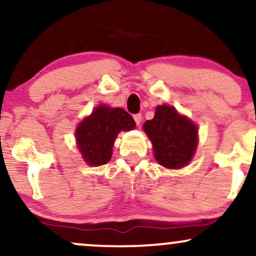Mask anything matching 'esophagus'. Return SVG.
<instances>
[{
    "label": "esophagus",
    "mask_w": 256,
    "mask_h": 256,
    "mask_svg": "<svg viewBox=\"0 0 256 256\" xmlns=\"http://www.w3.org/2000/svg\"><path fill=\"white\" fill-rule=\"evenodd\" d=\"M134 122H136V124H137V125H140V122H142V114H140V113L134 114Z\"/></svg>",
    "instance_id": "esophagus-1"
}]
</instances>
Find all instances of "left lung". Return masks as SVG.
<instances>
[{
    "mask_svg": "<svg viewBox=\"0 0 256 256\" xmlns=\"http://www.w3.org/2000/svg\"><path fill=\"white\" fill-rule=\"evenodd\" d=\"M154 146L155 158L167 168H180L192 160L198 146V128L170 106L156 107L143 125Z\"/></svg>",
    "mask_w": 256,
    "mask_h": 256,
    "instance_id": "1",
    "label": "left lung"
}]
</instances>
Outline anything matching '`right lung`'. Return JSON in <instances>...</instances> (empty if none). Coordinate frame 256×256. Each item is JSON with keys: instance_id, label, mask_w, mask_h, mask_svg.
<instances>
[{"instance_id": "right-lung-1", "label": "right lung", "mask_w": 256, "mask_h": 256, "mask_svg": "<svg viewBox=\"0 0 256 256\" xmlns=\"http://www.w3.org/2000/svg\"><path fill=\"white\" fill-rule=\"evenodd\" d=\"M136 122L122 108L100 106L79 124L76 131L78 148L89 165H104L110 160L114 140L120 131H128Z\"/></svg>"}]
</instances>
